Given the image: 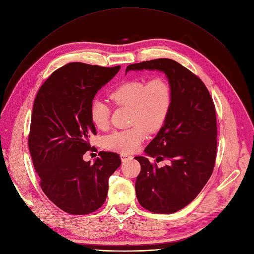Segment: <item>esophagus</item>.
Masks as SVG:
<instances>
[{"label":"esophagus","instance_id":"1","mask_svg":"<svg viewBox=\"0 0 254 254\" xmlns=\"http://www.w3.org/2000/svg\"><path fill=\"white\" fill-rule=\"evenodd\" d=\"M120 157H121V160H122L123 163L126 162V161H128V160H131V159H132L131 155H128V154H126V153H121Z\"/></svg>","mask_w":254,"mask_h":254}]
</instances>
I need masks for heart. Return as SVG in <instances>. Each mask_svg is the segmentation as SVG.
I'll list each match as a JSON object with an SVG mask.
<instances>
[{
    "label": "heart",
    "mask_w": 254,
    "mask_h": 254,
    "mask_svg": "<svg viewBox=\"0 0 254 254\" xmlns=\"http://www.w3.org/2000/svg\"><path fill=\"white\" fill-rule=\"evenodd\" d=\"M110 100L117 107L130 109L129 122L133 126L105 136L104 146L110 150L132 153L145 139L147 131L157 132L166 123L173 102V90L165 77L153 76L147 81L132 79L119 84L111 91ZM89 115L96 128L105 130L109 127L111 110L105 102L94 100Z\"/></svg>",
    "instance_id": "heart-1"
}]
</instances>
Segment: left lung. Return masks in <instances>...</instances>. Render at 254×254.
Returning <instances> with one entry per match:
<instances>
[{
    "label": "left lung",
    "instance_id": "8db88e82",
    "mask_svg": "<svg viewBox=\"0 0 254 254\" xmlns=\"http://www.w3.org/2000/svg\"><path fill=\"white\" fill-rule=\"evenodd\" d=\"M159 70L169 79L173 102L166 123L145 147L148 157L169 165L159 168L145 157L136 178L138 202L155 213H173L189 204L210 178L217 155V116L200 78L171 59H155L126 68Z\"/></svg>",
    "mask_w": 254,
    "mask_h": 254
}]
</instances>
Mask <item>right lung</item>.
<instances>
[{
	"label": "right lung",
	"instance_id": "add662e5",
	"mask_svg": "<svg viewBox=\"0 0 254 254\" xmlns=\"http://www.w3.org/2000/svg\"><path fill=\"white\" fill-rule=\"evenodd\" d=\"M120 68L69 63L54 71L35 96L28 135L32 163L48 198L70 214L99 209L109 178L121 165L119 154L109 151H101L94 164L83 161L88 138L96 134L90 105Z\"/></svg>",
	"mask_w": 254,
	"mask_h": 254
}]
</instances>
